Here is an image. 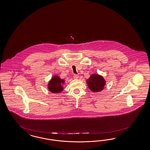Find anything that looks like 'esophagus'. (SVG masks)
I'll return each instance as SVG.
<instances>
[{
  "instance_id": "obj_1",
  "label": "esophagus",
  "mask_w": 150,
  "mask_h": 150,
  "mask_svg": "<svg viewBox=\"0 0 150 150\" xmlns=\"http://www.w3.org/2000/svg\"><path fill=\"white\" fill-rule=\"evenodd\" d=\"M78 77H79V75H77V74H74V79H77Z\"/></svg>"
}]
</instances>
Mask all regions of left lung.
<instances>
[{
    "instance_id": "8db88e82",
    "label": "left lung",
    "mask_w": 150,
    "mask_h": 150,
    "mask_svg": "<svg viewBox=\"0 0 150 150\" xmlns=\"http://www.w3.org/2000/svg\"><path fill=\"white\" fill-rule=\"evenodd\" d=\"M88 87L94 92H99L103 89L106 82L103 77L98 74H93L87 81Z\"/></svg>"
}]
</instances>
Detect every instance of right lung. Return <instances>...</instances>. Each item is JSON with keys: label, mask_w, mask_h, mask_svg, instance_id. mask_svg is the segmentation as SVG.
Segmentation results:
<instances>
[{"label": "right lung", "mask_w": 150, "mask_h": 150, "mask_svg": "<svg viewBox=\"0 0 150 150\" xmlns=\"http://www.w3.org/2000/svg\"><path fill=\"white\" fill-rule=\"evenodd\" d=\"M64 83V80H62L58 76H54L48 84V89L53 93H58L63 91L62 84Z\"/></svg>", "instance_id": "obj_1"}]
</instances>
